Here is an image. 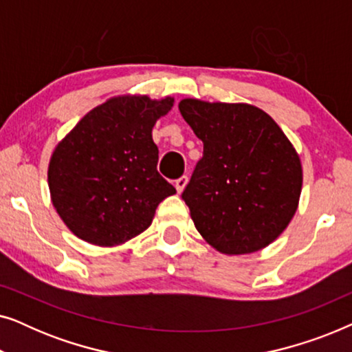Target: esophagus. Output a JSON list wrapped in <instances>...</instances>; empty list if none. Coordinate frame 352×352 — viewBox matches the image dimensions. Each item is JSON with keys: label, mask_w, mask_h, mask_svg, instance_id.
<instances>
[{"label": "esophagus", "mask_w": 352, "mask_h": 352, "mask_svg": "<svg viewBox=\"0 0 352 352\" xmlns=\"http://www.w3.org/2000/svg\"><path fill=\"white\" fill-rule=\"evenodd\" d=\"M187 176H181L179 179H176L175 181V187H176V190H177V194H181L182 190H184V187L187 186Z\"/></svg>", "instance_id": "obj_1"}]
</instances>
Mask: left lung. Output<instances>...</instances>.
<instances>
[{
    "instance_id": "8db88e82",
    "label": "left lung",
    "mask_w": 352,
    "mask_h": 352,
    "mask_svg": "<svg viewBox=\"0 0 352 352\" xmlns=\"http://www.w3.org/2000/svg\"><path fill=\"white\" fill-rule=\"evenodd\" d=\"M182 118L204 142L182 200L201 237L224 254L272 243L296 213L298 152L280 126L250 104L182 99Z\"/></svg>"
}]
</instances>
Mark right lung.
<instances>
[{"label": "right lung", "instance_id": "obj_1", "mask_svg": "<svg viewBox=\"0 0 352 352\" xmlns=\"http://www.w3.org/2000/svg\"><path fill=\"white\" fill-rule=\"evenodd\" d=\"M175 99L117 96L94 107L57 144L47 168L52 205L76 237L115 247L152 224L176 189L157 171V120Z\"/></svg>", "mask_w": 352, "mask_h": 352}]
</instances>
